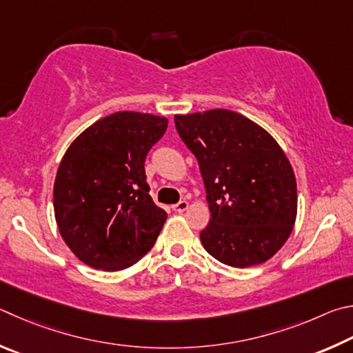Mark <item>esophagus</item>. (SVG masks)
I'll list each match as a JSON object with an SVG mask.
<instances>
[{
  "label": "esophagus",
  "instance_id": "obj_1",
  "mask_svg": "<svg viewBox=\"0 0 353 353\" xmlns=\"http://www.w3.org/2000/svg\"><path fill=\"white\" fill-rule=\"evenodd\" d=\"M172 208H173V211H175V212H184V211H188L189 203L186 200H183L180 203H176V205H173Z\"/></svg>",
  "mask_w": 353,
  "mask_h": 353
}]
</instances>
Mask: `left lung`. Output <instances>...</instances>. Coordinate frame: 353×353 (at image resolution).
Masks as SVG:
<instances>
[{
  "label": "left lung",
  "instance_id": "8db88e82",
  "mask_svg": "<svg viewBox=\"0 0 353 353\" xmlns=\"http://www.w3.org/2000/svg\"><path fill=\"white\" fill-rule=\"evenodd\" d=\"M175 127L199 161L208 194L203 248L234 268L270 261L298 214L296 176L281 145L259 123L223 108L175 114Z\"/></svg>",
  "mask_w": 353,
  "mask_h": 353
}]
</instances>
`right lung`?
I'll use <instances>...</instances> for the list:
<instances>
[{
    "mask_svg": "<svg viewBox=\"0 0 353 353\" xmlns=\"http://www.w3.org/2000/svg\"><path fill=\"white\" fill-rule=\"evenodd\" d=\"M169 119L117 111L68 147L54 181L61 239L91 268L119 271L144 257L167 219L148 195L144 161Z\"/></svg>",
    "mask_w": 353,
    "mask_h": 353,
    "instance_id": "right-lung-1",
    "label": "right lung"
}]
</instances>
